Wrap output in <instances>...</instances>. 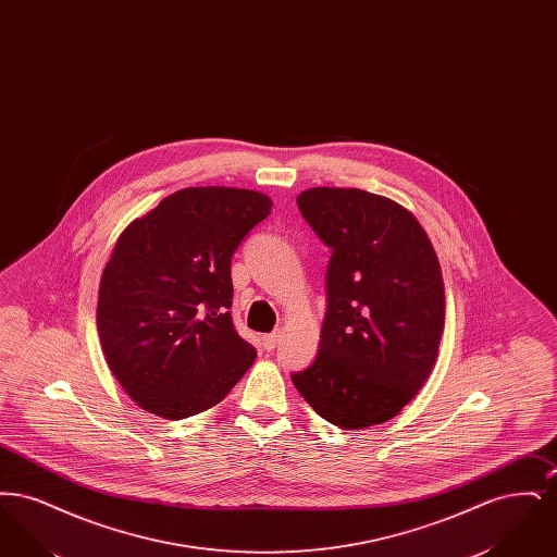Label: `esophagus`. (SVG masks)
Returning <instances> with one entry per match:
<instances>
[{
    "instance_id": "1",
    "label": "esophagus",
    "mask_w": 557,
    "mask_h": 557,
    "mask_svg": "<svg viewBox=\"0 0 557 557\" xmlns=\"http://www.w3.org/2000/svg\"><path fill=\"white\" fill-rule=\"evenodd\" d=\"M280 341H282V334H280V332H273V334L263 336V346H265L267 350H273L275 346L280 345Z\"/></svg>"
}]
</instances>
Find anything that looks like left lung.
Returning <instances> with one entry per match:
<instances>
[{
	"label": "left lung",
	"instance_id": "left-lung-1",
	"mask_svg": "<svg viewBox=\"0 0 557 557\" xmlns=\"http://www.w3.org/2000/svg\"><path fill=\"white\" fill-rule=\"evenodd\" d=\"M296 205L332 248L315 363L292 375L330 424H384L422 391L445 330V284L424 227L395 200L311 187Z\"/></svg>",
	"mask_w": 557,
	"mask_h": 557
}]
</instances>
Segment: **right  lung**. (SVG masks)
<instances>
[{"label": "right lung", "mask_w": 557, "mask_h": 557, "mask_svg": "<svg viewBox=\"0 0 557 557\" xmlns=\"http://www.w3.org/2000/svg\"><path fill=\"white\" fill-rule=\"evenodd\" d=\"M239 187H186L132 221L98 292L108 368L146 411L184 420L227 397L257 359L232 323V257L271 212Z\"/></svg>", "instance_id": "obj_1"}]
</instances>
